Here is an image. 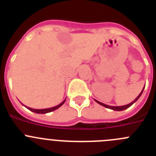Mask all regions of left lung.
Listing matches in <instances>:
<instances>
[{"label":"left lung","instance_id":"8db88e82","mask_svg":"<svg viewBox=\"0 0 156 156\" xmlns=\"http://www.w3.org/2000/svg\"><path fill=\"white\" fill-rule=\"evenodd\" d=\"M144 87H145V86H144ZM144 88H143V90H141V92H140V94H139L138 96H137V97L136 98H135L134 100L133 101H132V102H130V103H129V104H128V105H122V106H111V105H108L104 104V103L100 102V101H97V100H95V99H94V100H95V101H96V102H97V103H98L99 105L104 106V107H105V108H110V109H112V110H114V111H122V110H125V109H126V108H129V107H130V106H131L133 104V103L136 102V101H137L138 100L139 98L140 97V95L142 94L143 90H144Z\"/></svg>","mask_w":156,"mask_h":156}]
</instances>
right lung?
<instances>
[{"instance_id": "right-lung-1", "label": "right lung", "mask_w": 156, "mask_h": 156, "mask_svg": "<svg viewBox=\"0 0 156 156\" xmlns=\"http://www.w3.org/2000/svg\"><path fill=\"white\" fill-rule=\"evenodd\" d=\"M66 99H65L64 101H63L62 102L60 103L59 105H58L56 106H54V107H51V108H44V109H35V108H30V107H27V106L26 105H23L25 106V107H27V108H28L29 110H30L31 112H35V113H38V114H45V113H48V112H53L55 111V109H58V108H60L62 105L63 104L65 103V101H66Z\"/></svg>"}]
</instances>
